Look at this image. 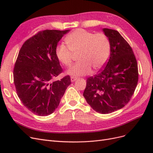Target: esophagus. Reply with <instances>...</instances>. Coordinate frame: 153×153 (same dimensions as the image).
Instances as JSON below:
<instances>
[{
	"label": "esophagus",
	"instance_id": "34e87169",
	"mask_svg": "<svg viewBox=\"0 0 153 153\" xmlns=\"http://www.w3.org/2000/svg\"><path fill=\"white\" fill-rule=\"evenodd\" d=\"M77 80V78L76 77H74V76H71V81L72 82H75V80Z\"/></svg>",
	"mask_w": 153,
	"mask_h": 153
}]
</instances>
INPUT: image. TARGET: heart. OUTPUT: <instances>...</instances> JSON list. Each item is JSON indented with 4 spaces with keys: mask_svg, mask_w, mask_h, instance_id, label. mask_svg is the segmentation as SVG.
Returning <instances> with one entry per match:
<instances>
[{
    "mask_svg": "<svg viewBox=\"0 0 153 153\" xmlns=\"http://www.w3.org/2000/svg\"><path fill=\"white\" fill-rule=\"evenodd\" d=\"M68 45L59 44L55 49V54L63 65L69 67L74 54L79 53V62L74 64L68 71L73 76H80L102 68L107 62L110 52L108 37L103 33L94 34L84 29H76L67 36Z\"/></svg>",
    "mask_w": 153,
    "mask_h": 153,
    "instance_id": "1",
    "label": "heart"
}]
</instances>
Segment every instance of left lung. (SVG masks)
Returning <instances> with one entry per match:
<instances>
[{
  "mask_svg": "<svg viewBox=\"0 0 153 153\" xmlns=\"http://www.w3.org/2000/svg\"><path fill=\"white\" fill-rule=\"evenodd\" d=\"M110 44V55L103 69L87 78L84 97L100 114L121 109L130 100L138 80V65L130 46L119 32L104 28Z\"/></svg>",
  "mask_w": 153,
  "mask_h": 153,
  "instance_id": "left-lung-1",
  "label": "left lung"
}]
</instances>
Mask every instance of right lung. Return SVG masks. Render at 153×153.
<instances>
[{
	"label": "right lung",
	"instance_id": "add662e5",
	"mask_svg": "<svg viewBox=\"0 0 153 153\" xmlns=\"http://www.w3.org/2000/svg\"><path fill=\"white\" fill-rule=\"evenodd\" d=\"M69 31H40L27 39L18 53L13 70L18 96L27 109L39 116L54 112L71 84L69 75L54 81L62 72L55 49Z\"/></svg>",
	"mask_w": 153,
	"mask_h": 153
}]
</instances>
